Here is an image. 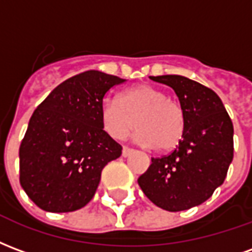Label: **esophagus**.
<instances>
[{
    "label": "esophagus",
    "mask_w": 252,
    "mask_h": 252,
    "mask_svg": "<svg viewBox=\"0 0 252 252\" xmlns=\"http://www.w3.org/2000/svg\"><path fill=\"white\" fill-rule=\"evenodd\" d=\"M132 153H133V150H132V148L123 147V157H124V158H126V157H129V155H131Z\"/></svg>",
    "instance_id": "obj_1"
}]
</instances>
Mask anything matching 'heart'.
<instances>
[{"mask_svg":"<svg viewBox=\"0 0 252 252\" xmlns=\"http://www.w3.org/2000/svg\"><path fill=\"white\" fill-rule=\"evenodd\" d=\"M105 131L115 139H124L137 126L133 139L144 147L170 151L184 139L185 112L178 101L151 85H137L117 98H105L101 104Z\"/></svg>","mask_w":252,"mask_h":252,"instance_id":"1","label":"heart"}]
</instances>
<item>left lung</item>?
Masks as SVG:
<instances>
[{"label": "left lung", "mask_w": 252, "mask_h": 252, "mask_svg": "<svg viewBox=\"0 0 252 252\" xmlns=\"http://www.w3.org/2000/svg\"><path fill=\"white\" fill-rule=\"evenodd\" d=\"M151 79L174 90L186 128L178 147L162 158H151L137 182L159 208L186 211L205 202L225 180L233 158L232 121L212 89L182 75Z\"/></svg>", "instance_id": "8db88e82"}]
</instances>
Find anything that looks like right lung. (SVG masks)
Returning <instances> with one entry per match:
<instances>
[{
	"instance_id": "obj_1",
	"label": "right lung",
	"mask_w": 252,
	"mask_h": 252,
	"mask_svg": "<svg viewBox=\"0 0 252 252\" xmlns=\"http://www.w3.org/2000/svg\"><path fill=\"white\" fill-rule=\"evenodd\" d=\"M126 79L85 71L52 90L31 117L20 146V184L40 209H81L93 198L101 171L121 155L105 131L101 104Z\"/></svg>"
}]
</instances>
